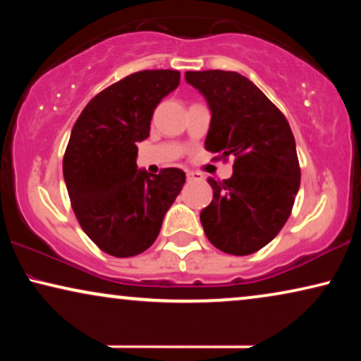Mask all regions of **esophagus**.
Returning <instances> with one entry per match:
<instances>
[{"mask_svg": "<svg viewBox=\"0 0 361 361\" xmlns=\"http://www.w3.org/2000/svg\"><path fill=\"white\" fill-rule=\"evenodd\" d=\"M200 179H202V174H199V172H187V180L189 182L200 180Z\"/></svg>", "mask_w": 361, "mask_h": 361, "instance_id": "obj_1", "label": "esophagus"}]
</instances>
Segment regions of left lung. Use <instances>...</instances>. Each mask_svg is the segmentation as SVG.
Listing matches in <instances>:
<instances>
[{
	"label": "left lung",
	"instance_id": "left-lung-1",
	"mask_svg": "<svg viewBox=\"0 0 361 361\" xmlns=\"http://www.w3.org/2000/svg\"><path fill=\"white\" fill-rule=\"evenodd\" d=\"M210 108L205 149L235 156L233 174L216 182L200 212L207 238L228 255L246 256L279 233L300 185L295 141L283 113L238 72H185Z\"/></svg>",
	"mask_w": 361,
	"mask_h": 361
}]
</instances>
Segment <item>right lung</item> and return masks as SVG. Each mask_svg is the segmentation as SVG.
Listing matches in <instances>:
<instances>
[{
    "label": "right lung",
    "mask_w": 361,
    "mask_h": 361,
    "mask_svg": "<svg viewBox=\"0 0 361 361\" xmlns=\"http://www.w3.org/2000/svg\"><path fill=\"white\" fill-rule=\"evenodd\" d=\"M179 80L169 68L131 73L92 98L72 128L62 164L72 209L88 238L116 258L154 243L185 184L176 167L149 174L136 166L152 113Z\"/></svg>",
    "instance_id": "add662e5"
}]
</instances>
